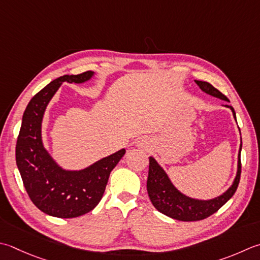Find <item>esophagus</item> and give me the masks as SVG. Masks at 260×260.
Wrapping results in <instances>:
<instances>
[{
    "mask_svg": "<svg viewBox=\"0 0 260 260\" xmlns=\"http://www.w3.org/2000/svg\"><path fill=\"white\" fill-rule=\"evenodd\" d=\"M137 146L141 147V149H147L149 147V142H147V140H140L137 142Z\"/></svg>",
    "mask_w": 260,
    "mask_h": 260,
    "instance_id": "obj_1",
    "label": "esophagus"
}]
</instances>
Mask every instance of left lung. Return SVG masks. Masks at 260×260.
Instances as JSON below:
<instances>
[{
  "label": "left lung",
  "mask_w": 260,
  "mask_h": 260,
  "mask_svg": "<svg viewBox=\"0 0 260 260\" xmlns=\"http://www.w3.org/2000/svg\"><path fill=\"white\" fill-rule=\"evenodd\" d=\"M196 84L200 86L202 91L205 93L215 96L221 100L228 101L226 96L221 93L220 91L215 89L214 86L205 81H197L195 80ZM224 107L230 108L233 117L237 120L236 111L232 106L225 105ZM240 131V129H239ZM241 147L242 142L240 143V149L238 153V169L235 180H233L231 187H229L226 191L223 192L222 195L217 196L212 200H196V198L188 197L185 194H182L180 190H178L176 186L172 184L169 176L164 170L157 161L153 156H150V166H149V177H147L146 188L147 194H149L152 204L156 208L157 211L161 212L162 214L175 218L178 221H200L204 220L212 214L220 210V208L235 195V192L238 188L239 181H240L241 175Z\"/></svg>",
  "instance_id": "1"
}]
</instances>
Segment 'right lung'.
Segmentation results:
<instances>
[{"label":"right lung","instance_id":"right-lung-1","mask_svg":"<svg viewBox=\"0 0 260 260\" xmlns=\"http://www.w3.org/2000/svg\"><path fill=\"white\" fill-rule=\"evenodd\" d=\"M92 71L55 79L32 96L22 116L15 161L30 200L50 216L72 218L85 214L103 198L111 170L125 154L121 149L81 170H65L45 149L42 124L45 110L63 82L84 83Z\"/></svg>","mask_w":260,"mask_h":260}]
</instances>
